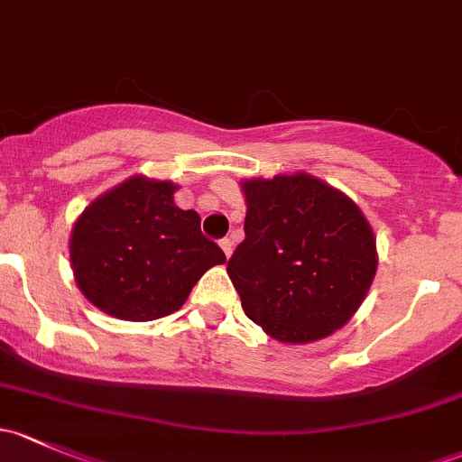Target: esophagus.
I'll list each match as a JSON object with an SVG mask.
<instances>
[{"label":"esophagus","instance_id":"obj_1","mask_svg":"<svg viewBox=\"0 0 462 462\" xmlns=\"http://www.w3.org/2000/svg\"><path fill=\"white\" fill-rule=\"evenodd\" d=\"M221 250H223V254H226L227 259L232 257V241L230 239H223L221 241Z\"/></svg>","mask_w":462,"mask_h":462}]
</instances>
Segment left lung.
Here are the masks:
<instances>
[{"label": "left lung", "instance_id": "obj_1", "mask_svg": "<svg viewBox=\"0 0 462 462\" xmlns=\"http://www.w3.org/2000/svg\"><path fill=\"white\" fill-rule=\"evenodd\" d=\"M245 239L227 274L245 315L283 344L342 328L377 270L375 235L353 199L313 174L241 180Z\"/></svg>", "mask_w": 462, "mask_h": 462}]
</instances>
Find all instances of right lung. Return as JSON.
Listing matches in <instances>:
<instances>
[{
	"instance_id": "add662e5",
	"label": "right lung",
	"mask_w": 462,
	"mask_h": 462,
	"mask_svg": "<svg viewBox=\"0 0 462 462\" xmlns=\"http://www.w3.org/2000/svg\"><path fill=\"white\" fill-rule=\"evenodd\" d=\"M171 180L129 176L87 205L69 239L73 277L102 313L152 321L185 304L226 254L201 235V217L174 203Z\"/></svg>"
}]
</instances>
